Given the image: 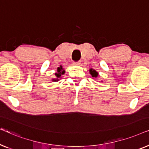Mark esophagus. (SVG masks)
<instances>
[{
    "mask_svg": "<svg viewBox=\"0 0 149 149\" xmlns=\"http://www.w3.org/2000/svg\"><path fill=\"white\" fill-rule=\"evenodd\" d=\"M73 64L76 65V66H79L81 64L80 62H73Z\"/></svg>",
    "mask_w": 149,
    "mask_h": 149,
    "instance_id": "esophagus-1",
    "label": "esophagus"
}]
</instances>
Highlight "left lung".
I'll use <instances>...</instances> for the list:
<instances>
[{
  "instance_id": "1",
  "label": "left lung",
  "mask_w": 149,
  "mask_h": 149,
  "mask_svg": "<svg viewBox=\"0 0 149 149\" xmlns=\"http://www.w3.org/2000/svg\"><path fill=\"white\" fill-rule=\"evenodd\" d=\"M89 72H90L91 75L92 76V77H93V78H97V76H98V72H97L96 71L93 70L92 68H91L90 70H89Z\"/></svg>"
}]
</instances>
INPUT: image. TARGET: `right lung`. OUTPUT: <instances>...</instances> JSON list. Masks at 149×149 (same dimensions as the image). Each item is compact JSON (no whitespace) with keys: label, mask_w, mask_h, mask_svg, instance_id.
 <instances>
[{"label":"right lung","mask_w":149,"mask_h":149,"mask_svg":"<svg viewBox=\"0 0 149 149\" xmlns=\"http://www.w3.org/2000/svg\"><path fill=\"white\" fill-rule=\"evenodd\" d=\"M65 73V70H64V68H62V66H60V67H58L57 68V72L55 73V76H56V78L52 79V81L56 82V81H58L59 79H61V77L62 75L64 74Z\"/></svg>","instance_id":"1"}]
</instances>
